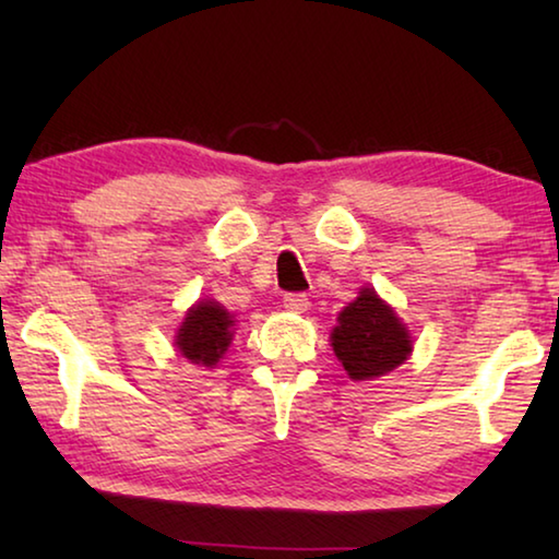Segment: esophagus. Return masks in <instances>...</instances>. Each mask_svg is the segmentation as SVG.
<instances>
[{"mask_svg": "<svg viewBox=\"0 0 559 559\" xmlns=\"http://www.w3.org/2000/svg\"><path fill=\"white\" fill-rule=\"evenodd\" d=\"M308 296L306 293H286V296H283V308H288V310H293V313H302V310H308Z\"/></svg>", "mask_w": 559, "mask_h": 559, "instance_id": "esophagus-1", "label": "esophagus"}]
</instances>
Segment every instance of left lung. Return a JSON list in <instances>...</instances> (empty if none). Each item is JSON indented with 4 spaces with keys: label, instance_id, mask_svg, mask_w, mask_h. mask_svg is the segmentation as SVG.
Instances as JSON below:
<instances>
[{
    "label": "left lung",
    "instance_id": "left-lung-1",
    "mask_svg": "<svg viewBox=\"0 0 559 559\" xmlns=\"http://www.w3.org/2000/svg\"><path fill=\"white\" fill-rule=\"evenodd\" d=\"M330 337L349 380H372L392 372L412 353L406 328L372 288L359 290V298L340 313Z\"/></svg>",
    "mask_w": 559,
    "mask_h": 559
}]
</instances>
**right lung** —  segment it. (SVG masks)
I'll list each match as a JSON object with an SVG mask.
<instances>
[{"label": "right lung", "mask_w": 559, "mask_h": 559, "mask_svg": "<svg viewBox=\"0 0 559 559\" xmlns=\"http://www.w3.org/2000/svg\"><path fill=\"white\" fill-rule=\"evenodd\" d=\"M234 320L214 300H202L189 310L185 323L179 325L177 347L194 365L212 367L219 362L234 335Z\"/></svg>", "instance_id": "add662e5"}]
</instances>
